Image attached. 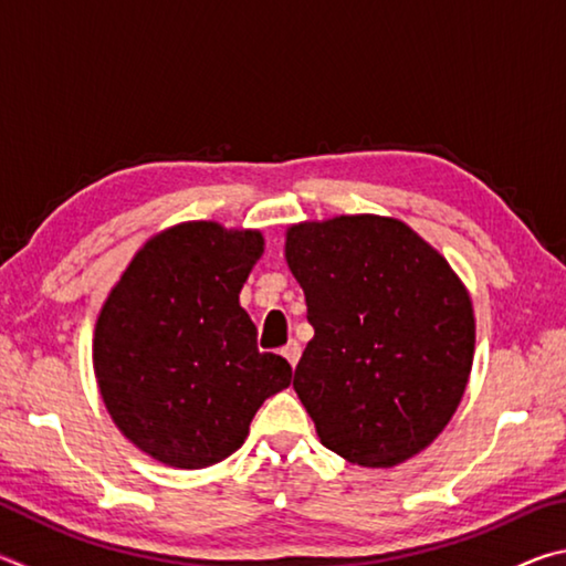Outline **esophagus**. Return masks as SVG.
I'll return each instance as SVG.
<instances>
[{
	"instance_id": "1",
	"label": "esophagus",
	"mask_w": 566,
	"mask_h": 566,
	"mask_svg": "<svg viewBox=\"0 0 566 566\" xmlns=\"http://www.w3.org/2000/svg\"><path fill=\"white\" fill-rule=\"evenodd\" d=\"M282 357L292 364V367H296V361H300V357H302V347H300V342H294V339H290V344H286V347L282 349Z\"/></svg>"
}]
</instances>
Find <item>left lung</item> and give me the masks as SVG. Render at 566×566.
<instances>
[{"label":"left lung","instance_id":"left-lung-1","mask_svg":"<svg viewBox=\"0 0 566 566\" xmlns=\"http://www.w3.org/2000/svg\"><path fill=\"white\" fill-rule=\"evenodd\" d=\"M286 264L314 337L294 391L319 442L387 469L442 434L474 359V310L437 249L395 217L339 214L286 227Z\"/></svg>","mask_w":566,"mask_h":566}]
</instances>
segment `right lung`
<instances>
[{
    "label": "right lung",
    "mask_w": 566,
    "mask_h": 566,
    "mask_svg": "<svg viewBox=\"0 0 566 566\" xmlns=\"http://www.w3.org/2000/svg\"><path fill=\"white\" fill-rule=\"evenodd\" d=\"M264 254L260 229L181 222L147 239L104 300L92 339L104 407L157 462L205 469L244 444L292 367L256 349L239 304Z\"/></svg>",
    "instance_id": "obj_1"
}]
</instances>
